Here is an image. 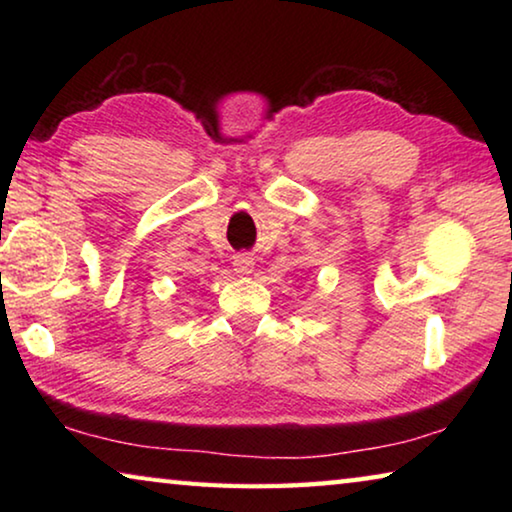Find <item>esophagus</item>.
<instances>
[{
    "label": "esophagus",
    "instance_id": "obj_1",
    "mask_svg": "<svg viewBox=\"0 0 512 512\" xmlns=\"http://www.w3.org/2000/svg\"><path fill=\"white\" fill-rule=\"evenodd\" d=\"M232 266H235V273L239 277H248L250 273L255 271V259L250 255H237L235 262H232Z\"/></svg>",
    "mask_w": 512,
    "mask_h": 512
}]
</instances>
